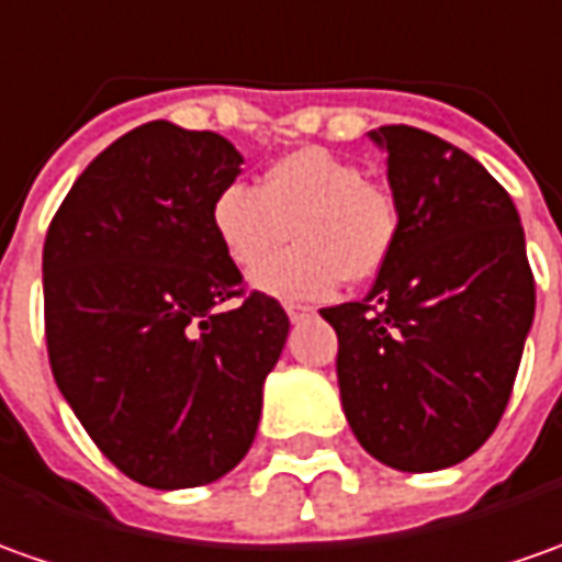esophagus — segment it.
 Instances as JSON below:
<instances>
[{
    "instance_id": "obj_1",
    "label": "esophagus",
    "mask_w": 562,
    "mask_h": 562,
    "mask_svg": "<svg viewBox=\"0 0 562 562\" xmlns=\"http://www.w3.org/2000/svg\"><path fill=\"white\" fill-rule=\"evenodd\" d=\"M285 313H289V319H292V323H301V319H311L316 311H313V307H304V304H289Z\"/></svg>"
}]
</instances>
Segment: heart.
I'll return each mask as SVG.
<instances>
[{
  "label": "heart",
  "instance_id": "b5f03b06",
  "mask_svg": "<svg viewBox=\"0 0 562 562\" xmlns=\"http://www.w3.org/2000/svg\"><path fill=\"white\" fill-rule=\"evenodd\" d=\"M212 231L227 261L246 273L292 232L296 249L266 260L251 282L282 301H316L345 280H375L400 236V202L387 184L362 178L353 159L297 147L267 166L258 190L224 187L212 205Z\"/></svg>",
  "mask_w": 562,
  "mask_h": 562
}]
</instances>
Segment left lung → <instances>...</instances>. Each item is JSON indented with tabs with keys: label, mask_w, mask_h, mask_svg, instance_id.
Masks as SVG:
<instances>
[{
	"label": "left lung",
	"mask_w": 562,
	"mask_h": 562,
	"mask_svg": "<svg viewBox=\"0 0 562 562\" xmlns=\"http://www.w3.org/2000/svg\"><path fill=\"white\" fill-rule=\"evenodd\" d=\"M387 150L400 236L372 292L323 307L338 331L347 425L396 471L452 468L505 415L536 316L514 200L473 156L412 128L369 132Z\"/></svg>",
	"instance_id": "8db88e82"
}]
</instances>
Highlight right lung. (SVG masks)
<instances>
[{"label":"right lung","instance_id":"add662e5","mask_svg":"<svg viewBox=\"0 0 562 562\" xmlns=\"http://www.w3.org/2000/svg\"><path fill=\"white\" fill-rule=\"evenodd\" d=\"M243 156L166 120L113 140L64 196L42 249L57 387L94 446L150 490L205 486L249 452L289 316L246 295L212 231ZM244 301L233 312L220 304Z\"/></svg>","mask_w":562,"mask_h":562}]
</instances>
